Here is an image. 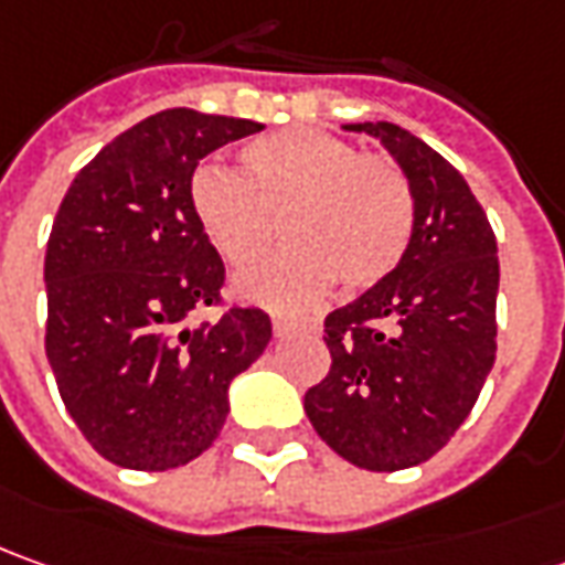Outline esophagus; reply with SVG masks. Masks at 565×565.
<instances>
[{"mask_svg": "<svg viewBox=\"0 0 565 565\" xmlns=\"http://www.w3.org/2000/svg\"><path fill=\"white\" fill-rule=\"evenodd\" d=\"M294 324H297V321L287 319V316H271V328H275V334H278V338H284Z\"/></svg>", "mask_w": 565, "mask_h": 565, "instance_id": "34e87169", "label": "esophagus"}]
</instances>
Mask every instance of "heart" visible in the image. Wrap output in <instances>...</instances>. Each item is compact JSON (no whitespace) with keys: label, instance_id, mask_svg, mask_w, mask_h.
<instances>
[{"label":"heart","instance_id":"heart-1","mask_svg":"<svg viewBox=\"0 0 565 565\" xmlns=\"http://www.w3.org/2000/svg\"><path fill=\"white\" fill-rule=\"evenodd\" d=\"M241 159L244 171L203 166L190 178V209L231 265L263 249L281 212L290 244L237 271L241 300L302 306L334 278L365 290L397 268L413 237V193L391 159L312 127L256 137Z\"/></svg>","mask_w":565,"mask_h":565}]
</instances>
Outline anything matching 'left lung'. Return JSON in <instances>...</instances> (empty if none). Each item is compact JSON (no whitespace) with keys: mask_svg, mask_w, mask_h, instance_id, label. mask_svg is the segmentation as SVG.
Segmentation results:
<instances>
[{"mask_svg":"<svg viewBox=\"0 0 565 565\" xmlns=\"http://www.w3.org/2000/svg\"><path fill=\"white\" fill-rule=\"evenodd\" d=\"M369 134L413 193V237L399 265L324 319L331 372L306 391L319 438L369 472L438 454L472 413L497 353V241L469 184L440 152L391 121Z\"/></svg>","mask_w":565,"mask_h":565,"instance_id":"obj_1","label":"left lung"}]
</instances>
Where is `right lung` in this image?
Returning a JSON list of instances; mask_svg holds the SVG:
<instances>
[{"instance_id": "right-lung-1", "label": "right lung", "mask_w": 565, "mask_h": 565, "mask_svg": "<svg viewBox=\"0 0 565 565\" xmlns=\"http://www.w3.org/2000/svg\"><path fill=\"white\" fill-rule=\"evenodd\" d=\"M259 121L166 108L115 137L71 181L46 244V356L99 457L140 472L186 466L218 438L227 387L265 353L271 319L218 302L224 263L190 209L209 152Z\"/></svg>"}]
</instances>
